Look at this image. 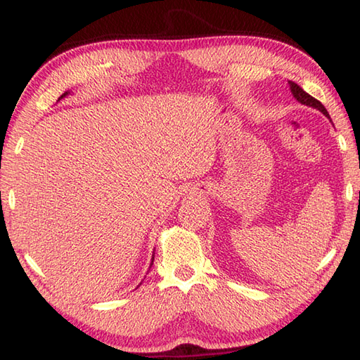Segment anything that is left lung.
<instances>
[{
	"label": "left lung",
	"mask_w": 360,
	"mask_h": 360,
	"mask_svg": "<svg viewBox=\"0 0 360 360\" xmlns=\"http://www.w3.org/2000/svg\"><path fill=\"white\" fill-rule=\"evenodd\" d=\"M289 86H290V91H292V94H294V97L297 98L298 102L300 103H303V105H308V106H312V108H317L319 111H322L326 117H330V114H328V111H326V108L325 106L320 103L317 98H314L312 96H309L308 93H304V91L297 85V83H294V82H289Z\"/></svg>",
	"instance_id": "left-lung-1"
}]
</instances>
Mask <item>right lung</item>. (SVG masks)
<instances>
[{
  "mask_svg": "<svg viewBox=\"0 0 360 360\" xmlns=\"http://www.w3.org/2000/svg\"><path fill=\"white\" fill-rule=\"evenodd\" d=\"M66 94H68V93H65V94H63V96H62V97H65V96H66ZM62 97H60V98H62ZM153 259H155V257H153ZM151 264H153V263H151Z\"/></svg>",
  "mask_w": 360,
  "mask_h": 360,
  "instance_id": "add662e5",
  "label": "right lung"
}]
</instances>
